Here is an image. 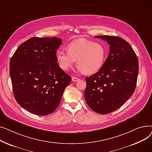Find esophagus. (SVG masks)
<instances>
[{
    "label": "esophagus",
    "instance_id": "34e87169",
    "mask_svg": "<svg viewBox=\"0 0 152 152\" xmlns=\"http://www.w3.org/2000/svg\"><path fill=\"white\" fill-rule=\"evenodd\" d=\"M80 80V78H77V77H72V80L73 82H77Z\"/></svg>",
    "mask_w": 152,
    "mask_h": 152
}]
</instances>
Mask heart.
Instances as JSON below:
<instances>
[{"instance_id": "1", "label": "heart", "mask_w": 152, "mask_h": 152, "mask_svg": "<svg viewBox=\"0 0 152 152\" xmlns=\"http://www.w3.org/2000/svg\"><path fill=\"white\" fill-rule=\"evenodd\" d=\"M67 51L59 50L56 58L61 69L68 70L76 61L78 69L85 74H92L99 70L107 58L104 45L87 40H77L67 46Z\"/></svg>"}]
</instances>
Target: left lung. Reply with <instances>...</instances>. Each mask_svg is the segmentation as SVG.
Returning <instances> with one entry per match:
<instances>
[{
  "label": "left lung",
  "mask_w": 152,
  "mask_h": 152,
  "mask_svg": "<svg viewBox=\"0 0 152 152\" xmlns=\"http://www.w3.org/2000/svg\"><path fill=\"white\" fill-rule=\"evenodd\" d=\"M96 38L107 41L109 55L97 72L86 77L85 99L95 112L107 114L118 109L135 91L139 62L130 44L123 39L109 35Z\"/></svg>",
  "instance_id": "1"
}]
</instances>
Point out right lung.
Instances as JSON below:
<instances>
[{
	"mask_svg": "<svg viewBox=\"0 0 152 152\" xmlns=\"http://www.w3.org/2000/svg\"><path fill=\"white\" fill-rule=\"evenodd\" d=\"M62 39L32 37L21 43L10 61L14 97L20 106L40 116L52 113L59 105L71 77L57 62Z\"/></svg>",
	"mask_w": 152,
	"mask_h": 152,
	"instance_id": "right-lung-1",
	"label": "right lung"
}]
</instances>
